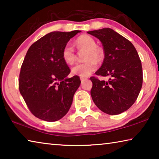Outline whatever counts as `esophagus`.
Wrapping results in <instances>:
<instances>
[{
    "mask_svg": "<svg viewBox=\"0 0 159 159\" xmlns=\"http://www.w3.org/2000/svg\"><path fill=\"white\" fill-rule=\"evenodd\" d=\"M80 80H81V81H83V80L87 79L88 77H85V76H80Z\"/></svg>",
    "mask_w": 159,
    "mask_h": 159,
    "instance_id": "34e87169",
    "label": "esophagus"
}]
</instances>
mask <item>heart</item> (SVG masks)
<instances>
[{"instance_id": "b5f03b06", "label": "heart", "mask_w": 159, "mask_h": 159, "mask_svg": "<svg viewBox=\"0 0 159 159\" xmlns=\"http://www.w3.org/2000/svg\"><path fill=\"white\" fill-rule=\"evenodd\" d=\"M76 45L79 50H85V62L76 64L72 68V74L80 76H88L98 68V61L104 57L102 50L97 47L95 39L88 35H83L76 39ZM63 60L68 64H73L76 60V54L74 48L70 44L64 47L61 52Z\"/></svg>"}]
</instances>
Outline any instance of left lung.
<instances>
[{
	"label": "left lung",
	"instance_id": "1",
	"mask_svg": "<svg viewBox=\"0 0 159 159\" xmlns=\"http://www.w3.org/2000/svg\"><path fill=\"white\" fill-rule=\"evenodd\" d=\"M88 34L98 38L103 45L104 59L95 74L110 77L108 81L90 78L93 100L107 114H121L134 103L142 86L143 74L138 53L130 41L111 29Z\"/></svg>",
	"mask_w": 159,
	"mask_h": 159
}]
</instances>
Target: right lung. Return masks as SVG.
I'll return each instance as SVG.
<instances>
[{"label": "right lung", "instance_id": "right-lung-1", "mask_svg": "<svg viewBox=\"0 0 159 159\" xmlns=\"http://www.w3.org/2000/svg\"><path fill=\"white\" fill-rule=\"evenodd\" d=\"M79 32H51L34 43L26 52L19 90L32 114L40 119L60 120L71 106L80 80L79 76L66 78L71 70L61 52L70 39Z\"/></svg>", "mask_w": 159, "mask_h": 159}]
</instances>
